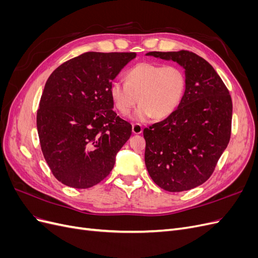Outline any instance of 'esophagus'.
Returning <instances> with one entry per match:
<instances>
[{
	"instance_id": "34e87169",
	"label": "esophagus",
	"mask_w": 258,
	"mask_h": 258,
	"mask_svg": "<svg viewBox=\"0 0 258 258\" xmlns=\"http://www.w3.org/2000/svg\"><path fill=\"white\" fill-rule=\"evenodd\" d=\"M142 131H143V128H142L141 124H139V123L132 124V134H134V135L142 134Z\"/></svg>"
}]
</instances>
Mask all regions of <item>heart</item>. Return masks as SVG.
I'll use <instances>...</instances> for the list:
<instances>
[{"instance_id":"b5f03b06","label":"heart","mask_w":258,"mask_h":258,"mask_svg":"<svg viewBox=\"0 0 258 258\" xmlns=\"http://www.w3.org/2000/svg\"><path fill=\"white\" fill-rule=\"evenodd\" d=\"M186 89V74L181 68L142 62L124 73V83L111 85L110 97L122 115L141 103L132 118L145 121L153 116L165 119L172 115L181 105Z\"/></svg>"}]
</instances>
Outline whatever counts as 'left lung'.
<instances>
[{
	"label": "left lung",
	"instance_id": "left-lung-1",
	"mask_svg": "<svg viewBox=\"0 0 258 258\" xmlns=\"http://www.w3.org/2000/svg\"><path fill=\"white\" fill-rule=\"evenodd\" d=\"M146 54L176 62L187 79L185 97L177 110L143 130L146 169L160 188L189 190L212 175L229 143L231 97L213 67L196 53L179 50Z\"/></svg>",
	"mask_w": 258,
	"mask_h": 258
}]
</instances>
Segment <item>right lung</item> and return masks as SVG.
Returning a JSON list of instances; mask_svg holds the SVG:
<instances>
[{"label": "right lung", "instance_id": "add662e5", "mask_svg": "<svg viewBox=\"0 0 258 258\" xmlns=\"http://www.w3.org/2000/svg\"><path fill=\"white\" fill-rule=\"evenodd\" d=\"M136 52H85L48 77L36 115L44 158L59 182L89 188L104 179L131 124L113 111L112 81Z\"/></svg>", "mask_w": 258, "mask_h": 258}]
</instances>
